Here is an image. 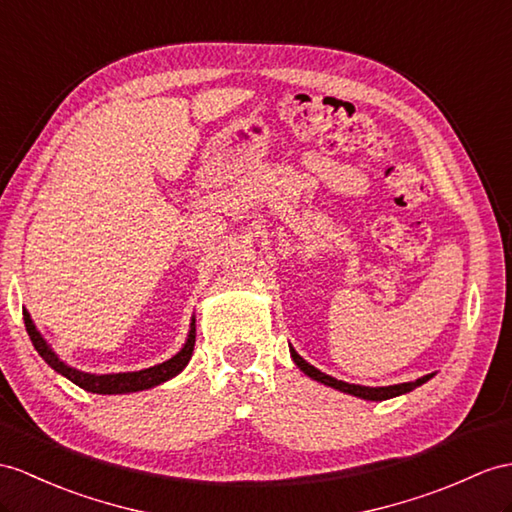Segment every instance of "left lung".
I'll use <instances>...</instances> for the list:
<instances>
[{"label":"left lung","instance_id":"obj_1","mask_svg":"<svg viewBox=\"0 0 512 512\" xmlns=\"http://www.w3.org/2000/svg\"><path fill=\"white\" fill-rule=\"evenodd\" d=\"M291 350V358L293 363L302 369L308 378H313L321 384L326 386H332V389L341 391V393H347V395H354V397H360V400H367V402H384V400H391V397H397V395H404V393H410L413 389H417V386L426 384L430 378H434V373H428V376H421L413 382H402V384H391V386H363V384H350V382H343V380H336L332 376H328V373L319 371L317 367H313L310 363H306V360L299 356L293 347L289 345Z\"/></svg>","mask_w":512,"mask_h":512}]
</instances>
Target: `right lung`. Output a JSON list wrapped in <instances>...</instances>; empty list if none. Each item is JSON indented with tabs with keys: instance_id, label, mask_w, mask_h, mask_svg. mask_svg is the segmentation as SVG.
Instances as JSON below:
<instances>
[{
	"instance_id": "obj_1",
	"label": "right lung",
	"mask_w": 512,
	"mask_h": 512,
	"mask_svg": "<svg viewBox=\"0 0 512 512\" xmlns=\"http://www.w3.org/2000/svg\"><path fill=\"white\" fill-rule=\"evenodd\" d=\"M23 321H26V330L30 334V341L34 345V350L41 354L45 363L52 367L60 376H65L73 384H78L80 389L97 393V395H123V393H136V391H145V389H154V386L167 382L171 378H176L178 373L189 365V360L193 356V347H195V317H191V328L189 334H186V341L182 345V350L171 356L165 363H158L154 367L139 369V371H119V373H89V371H80L76 367L67 365L54 350L52 345L45 341V336L36 330L34 321L30 313L23 308Z\"/></svg>"
}]
</instances>
